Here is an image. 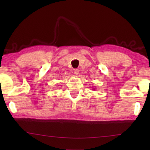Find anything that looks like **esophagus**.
I'll return each instance as SVG.
<instances>
[{
	"label": "esophagus",
	"instance_id": "1",
	"mask_svg": "<svg viewBox=\"0 0 150 150\" xmlns=\"http://www.w3.org/2000/svg\"><path fill=\"white\" fill-rule=\"evenodd\" d=\"M73 72H74V74L78 75L79 74V69H74V70H73Z\"/></svg>",
	"mask_w": 150,
	"mask_h": 150
}]
</instances>
